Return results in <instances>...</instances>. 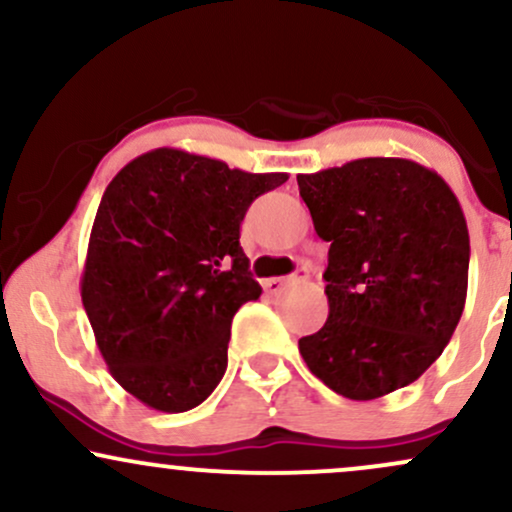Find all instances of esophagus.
I'll use <instances>...</instances> for the list:
<instances>
[{"label": "esophagus", "instance_id": "1", "mask_svg": "<svg viewBox=\"0 0 512 512\" xmlns=\"http://www.w3.org/2000/svg\"><path fill=\"white\" fill-rule=\"evenodd\" d=\"M308 279V272L305 269H298L291 276H272V279H264V291L267 293H279L281 286L289 284V281H305Z\"/></svg>", "mask_w": 512, "mask_h": 512}]
</instances>
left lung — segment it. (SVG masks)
Returning a JSON list of instances; mask_svg holds the SVG:
<instances>
[{
    "mask_svg": "<svg viewBox=\"0 0 512 512\" xmlns=\"http://www.w3.org/2000/svg\"><path fill=\"white\" fill-rule=\"evenodd\" d=\"M298 190L330 243V315L298 339L310 373L356 402L419 380L467 301L469 233L455 192L409 158L298 175Z\"/></svg>",
    "mask_w": 512,
    "mask_h": 512,
    "instance_id": "left-lung-1",
    "label": "left lung"
}]
</instances>
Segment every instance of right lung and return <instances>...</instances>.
Segmentation results:
<instances>
[{
    "label": "right lung",
    "mask_w": 512,
    "mask_h": 512,
    "mask_svg": "<svg viewBox=\"0 0 512 512\" xmlns=\"http://www.w3.org/2000/svg\"><path fill=\"white\" fill-rule=\"evenodd\" d=\"M286 180L154 149L108 185L81 301L110 375L146 407L195 409L219 385L233 315L262 293L240 248V221Z\"/></svg>",
    "instance_id": "add662e5"
}]
</instances>
